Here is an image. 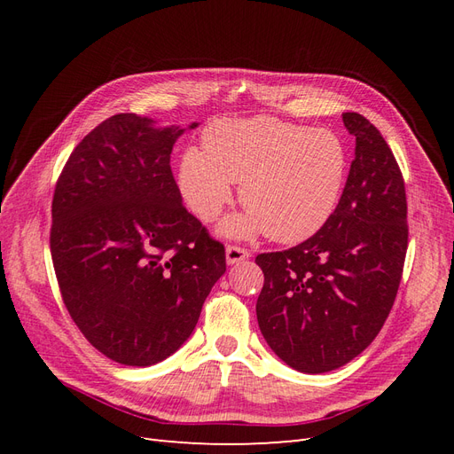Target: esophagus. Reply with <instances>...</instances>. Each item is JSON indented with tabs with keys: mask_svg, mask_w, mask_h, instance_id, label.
<instances>
[{
	"mask_svg": "<svg viewBox=\"0 0 454 454\" xmlns=\"http://www.w3.org/2000/svg\"><path fill=\"white\" fill-rule=\"evenodd\" d=\"M225 254H227V263H229V265L239 263V261H244V259L250 257V252H248V250L240 248V246H232V244L227 246Z\"/></svg>",
	"mask_w": 454,
	"mask_h": 454,
	"instance_id": "1",
	"label": "esophagus"
}]
</instances>
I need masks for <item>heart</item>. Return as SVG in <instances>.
I'll return each instance as SVG.
<instances>
[{
	"label": "heart",
	"mask_w": 454,
	"mask_h": 454,
	"mask_svg": "<svg viewBox=\"0 0 454 454\" xmlns=\"http://www.w3.org/2000/svg\"><path fill=\"white\" fill-rule=\"evenodd\" d=\"M202 147L185 151L177 184L202 222H214L240 184L248 210L223 223L229 237L265 231L277 242H303L329 222L347 184L348 153L332 130L269 115L217 119Z\"/></svg>",
	"instance_id": "b5f03b06"
}]
</instances>
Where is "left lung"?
Listing matches in <instances>:
<instances>
[{"label": "left lung", "instance_id": "1", "mask_svg": "<svg viewBox=\"0 0 454 454\" xmlns=\"http://www.w3.org/2000/svg\"><path fill=\"white\" fill-rule=\"evenodd\" d=\"M356 157L329 222L290 250L259 254L257 322L269 347L301 373L348 364L379 335L407 254V199L397 160L375 125L342 114Z\"/></svg>", "mask_w": 454, "mask_h": 454}]
</instances>
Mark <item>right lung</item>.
Instances as JSON below:
<instances>
[{
  "instance_id": "obj_1",
  "label": "right lung",
  "mask_w": 454,
  "mask_h": 454,
  "mask_svg": "<svg viewBox=\"0 0 454 454\" xmlns=\"http://www.w3.org/2000/svg\"><path fill=\"white\" fill-rule=\"evenodd\" d=\"M182 132L136 114L109 117L77 144L54 187L62 301L90 345L122 365H153L180 348L227 269L225 246L187 212L174 180Z\"/></svg>"
}]
</instances>
